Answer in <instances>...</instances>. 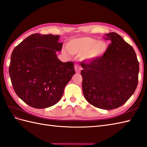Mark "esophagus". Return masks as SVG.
<instances>
[{"label": "esophagus", "instance_id": "obj_1", "mask_svg": "<svg viewBox=\"0 0 147 147\" xmlns=\"http://www.w3.org/2000/svg\"><path fill=\"white\" fill-rule=\"evenodd\" d=\"M74 70L76 71V73H80L81 72V68L78 65V64H75L74 65Z\"/></svg>", "mask_w": 147, "mask_h": 147}]
</instances>
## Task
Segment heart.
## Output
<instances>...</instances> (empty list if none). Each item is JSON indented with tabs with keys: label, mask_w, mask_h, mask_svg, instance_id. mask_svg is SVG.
<instances>
[{
	"label": "heart",
	"mask_w": 147,
	"mask_h": 147,
	"mask_svg": "<svg viewBox=\"0 0 147 147\" xmlns=\"http://www.w3.org/2000/svg\"><path fill=\"white\" fill-rule=\"evenodd\" d=\"M67 49L73 55H81V59L91 62L103 56L108 49L105 40H97L91 37L72 39L67 44Z\"/></svg>",
	"instance_id": "obj_1"
}]
</instances>
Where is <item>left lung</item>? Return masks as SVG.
<instances>
[{
    "instance_id": "8db88e82",
    "label": "left lung",
    "mask_w": 147,
    "mask_h": 147,
    "mask_svg": "<svg viewBox=\"0 0 147 147\" xmlns=\"http://www.w3.org/2000/svg\"><path fill=\"white\" fill-rule=\"evenodd\" d=\"M111 40L104 55L89 63L82 62V88L94 107L112 110L121 107L138 84L139 63L134 48L116 32L106 34Z\"/></svg>"
}]
</instances>
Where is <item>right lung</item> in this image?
I'll use <instances>...</instances> for the list:
<instances>
[{
  "label": "right lung",
  "instance_id": "right-lung-1",
  "mask_svg": "<svg viewBox=\"0 0 147 147\" xmlns=\"http://www.w3.org/2000/svg\"><path fill=\"white\" fill-rule=\"evenodd\" d=\"M59 37L33 34L12 51L9 69L12 86L30 107L40 109L56 104L75 74L73 63L57 58L63 46Z\"/></svg>",
  "mask_w": 147,
  "mask_h": 147
}]
</instances>
